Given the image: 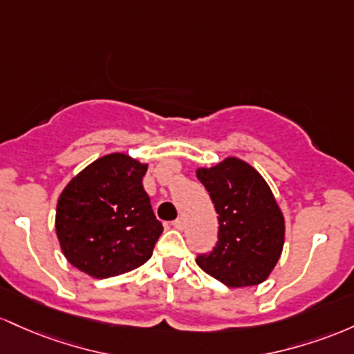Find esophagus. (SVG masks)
I'll return each mask as SVG.
<instances>
[{
	"label": "esophagus",
	"instance_id": "1",
	"mask_svg": "<svg viewBox=\"0 0 354 354\" xmlns=\"http://www.w3.org/2000/svg\"><path fill=\"white\" fill-rule=\"evenodd\" d=\"M172 225H174V227H176L177 230H182V229H184V219H182V217H180V219H176V221L172 222Z\"/></svg>",
	"mask_w": 354,
	"mask_h": 354
}]
</instances>
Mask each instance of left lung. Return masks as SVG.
<instances>
[{"mask_svg":"<svg viewBox=\"0 0 354 354\" xmlns=\"http://www.w3.org/2000/svg\"><path fill=\"white\" fill-rule=\"evenodd\" d=\"M219 214V241L198 268L229 288L264 283L284 245V216L263 176L237 157L197 169Z\"/></svg>","mask_w":354,"mask_h":354,"instance_id":"left-lung-1","label":"left lung"}]
</instances>
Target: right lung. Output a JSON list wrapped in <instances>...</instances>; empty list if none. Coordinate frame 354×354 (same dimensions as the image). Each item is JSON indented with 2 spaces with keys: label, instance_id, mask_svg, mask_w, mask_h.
<instances>
[{
  "label": "right lung",
  "instance_id": "right-lung-1",
  "mask_svg": "<svg viewBox=\"0 0 354 354\" xmlns=\"http://www.w3.org/2000/svg\"><path fill=\"white\" fill-rule=\"evenodd\" d=\"M147 164L109 153L77 174L59 194L55 229L71 266L95 279L140 268L162 227L142 185Z\"/></svg>",
  "mask_w": 354,
  "mask_h": 354
}]
</instances>
